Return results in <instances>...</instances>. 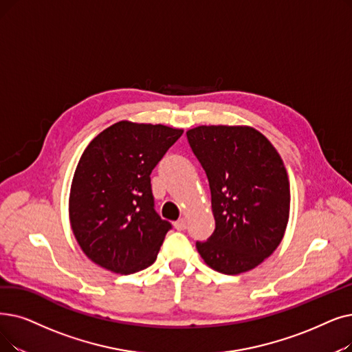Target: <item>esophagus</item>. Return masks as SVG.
Segmentation results:
<instances>
[{"instance_id":"34e87169","label":"esophagus","mask_w":352,"mask_h":352,"mask_svg":"<svg viewBox=\"0 0 352 352\" xmlns=\"http://www.w3.org/2000/svg\"><path fill=\"white\" fill-rule=\"evenodd\" d=\"M174 224H175L177 230H186V228H187V219L182 217V219H179L178 221H175Z\"/></svg>"}]
</instances>
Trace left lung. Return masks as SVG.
I'll return each mask as SVG.
<instances>
[{"label":"left lung","mask_w":352,"mask_h":352,"mask_svg":"<svg viewBox=\"0 0 352 352\" xmlns=\"http://www.w3.org/2000/svg\"><path fill=\"white\" fill-rule=\"evenodd\" d=\"M188 144L208 178L216 228L195 246L207 266L240 274L261 265L280 244L290 208L285 164L252 126L201 125Z\"/></svg>","instance_id":"left-lung-1"}]
</instances>
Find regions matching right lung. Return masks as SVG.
<instances>
[{
    "label": "right lung",
    "mask_w": 352,
    "mask_h": 352,
    "mask_svg": "<svg viewBox=\"0 0 352 352\" xmlns=\"http://www.w3.org/2000/svg\"><path fill=\"white\" fill-rule=\"evenodd\" d=\"M182 132L120 120L83 151L70 187L69 217L91 262L131 274L157 261L171 223L154 208L149 175Z\"/></svg>",
    "instance_id": "1"
}]
</instances>
